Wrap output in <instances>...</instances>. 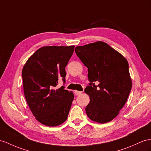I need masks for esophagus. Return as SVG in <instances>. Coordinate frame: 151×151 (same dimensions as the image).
Wrapping results in <instances>:
<instances>
[{
    "label": "esophagus",
    "mask_w": 151,
    "mask_h": 151,
    "mask_svg": "<svg viewBox=\"0 0 151 151\" xmlns=\"http://www.w3.org/2000/svg\"><path fill=\"white\" fill-rule=\"evenodd\" d=\"M82 93V91H77L76 90L75 91V94L76 95H79Z\"/></svg>",
    "instance_id": "34e87169"
}]
</instances>
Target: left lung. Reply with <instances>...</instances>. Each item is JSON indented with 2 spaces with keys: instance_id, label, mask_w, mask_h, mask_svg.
I'll list each match as a JSON object with an SVG mask.
<instances>
[{
  "instance_id": "1",
  "label": "left lung",
  "mask_w": 151,
  "mask_h": 151,
  "mask_svg": "<svg viewBox=\"0 0 151 151\" xmlns=\"http://www.w3.org/2000/svg\"><path fill=\"white\" fill-rule=\"evenodd\" d=\"M75 52L88 68L90 82L84 89L90 99L86 115L94 122H110L119 115L131 90L127 60L103 42L78 46Z\"/></svg>"
}]
</instances>
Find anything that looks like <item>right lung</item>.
Wrapping results in <instances>:
<instances>
[{"label": "right lung", "mask_w": 151, "mask_h": 151, "mask_svg": "<svg viewBox=\"0 0 151 151\" xmlns=\"http://www.w3.org/2000/svg\"><path fill=\"white\" fill-rule=\"evenodd\" d=\"M74 46H47L37 50L22 70L25 99L36 119L47 126H58L67 119L73 95L58 81L65 83V67Z\"/></svg>", "instance_id": "right-lung-1"}]
</instances>
